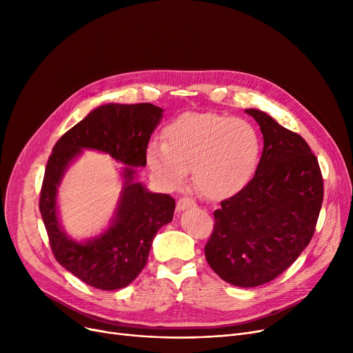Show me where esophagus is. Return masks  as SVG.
Here are the masks:
<instances>
[{
  "label": "esophagus",
  "instance_id": "1",
  "mask_svg": "<svg viewBox=\"0 0 353 353\" xmlns=\"http://www.w3.org/2000/svg\"><path fill=\"white\" fill-rule=\"evenodd\" d=\"M196 206V201L191 199V197H179L178 201H176V210L181 212V210H185V209H190V208H194Z\"/></svg>",
  "mask_w": 353,
  "mask_h": 353
}]
</instances>
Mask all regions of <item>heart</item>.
<instances>
[{
  "mask_svg": "<svg viewBox=\"0 0 353 353\" xmlns=\"http://www.w3.org/2000/svg\"><path fill=\"white\" fill-rule=\"evenodd\" d=\"M163 138L165 143L147 148L152 172L176 187L193 169L196 187L212 200L243 190L261 154V138L252 123L216 113L181 114L165 126Z\"/></svg>",
  "mask_w": 353,
  "mask_h": 353,
  "instance_id": "heart-1",
  "label": "heart"
}]
</instances>
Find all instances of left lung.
<instances>
[{"label": "left lung", "instance_id": "8db88e82", "mask_svg": "<svg viewBox=\"0 0 353 353\" xmlns=\"http://www.w3.org/2000/svg\"><path fill=\"white\" fill-rule=\"evenodd\" d=\"M263 134L254 176L213 212L206 261L223 281L256 287L283 274L315 232L324 197L316 156L303 138L248 109Z\"/></svg>", "mask_w": 353, "mask_h": 353}]
</instances>
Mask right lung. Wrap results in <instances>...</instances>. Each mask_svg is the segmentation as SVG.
Masks as SVG:
<instances>
[{
  "instance_id": "obj_1",
  "label": "right lung",
  "mask_w": 353,
  "mask_h": 353,
  "mask_svg": "<svg viewBox=\"0 0 353 353\" xmlns=\"http://www.w3.org/2000/svg\"><path fill=\"white\" fill-rule=\"evenodd\" d=\"M162 109L150 103L105 104L63 134L47 162L39 210L56 261L79 280L100 290L131 284L148 259L157 231L172 221L175 200L135 183V166H145L147 145ZM83 148L109 152L125 163V188L111 228L87 243L70 241L57 219L55 196L62 172Z\"/></svg>"
}]
</instances>
